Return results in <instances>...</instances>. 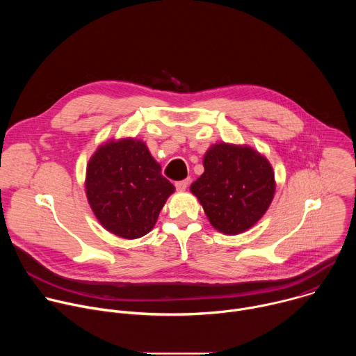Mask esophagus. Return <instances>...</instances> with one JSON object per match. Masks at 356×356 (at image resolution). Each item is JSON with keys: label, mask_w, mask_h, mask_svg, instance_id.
Wrapping results in <instances>:
<instances>
[{"label": "esophagus", "mask_w": 356, "mask_h": 356, "mask_svg": "<svg viewBox=\"0 0 356 356\" xmlns=\"http://www.w3.org/2000/svg\"><path fill=\"white\" fill-rule=\"evenodd\" d=\"M188 183H190V180H188V179H186V180H180V181H177L175 186H176L177 191H184V190L188 187Z\"/></svg>", "instance_id": "obj_1"}]
</instances>
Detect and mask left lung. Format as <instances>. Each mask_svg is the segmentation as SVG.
Instances as JSON below:
<instances>
[{
    "label": "left lung",
    "instance_id": "1",
    "mask_svg": "<svg viewBox=\"0 0 356 356\" xmlns=\"http://www.w3.org/2000/svg\"><path fill=\"white\" fill-rule=\"evenodd\" d=\"M202 165L204 173L190 186V191L217 231L238 235L264 217L276 181L272 165L258 150L220 142L209 147Z\"/></svg>",
    "mask_w": 356,
    "mask_h": 356
}]
</instances>
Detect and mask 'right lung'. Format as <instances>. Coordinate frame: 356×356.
<instances>
[{
    "instance_id": "add662e5",
    "label": "right lung",
    "mask_w": 356,
    "mask_h": 356,
    "mask_svg": "<svg viewBox=\"0 0 356 356\" xmlns=\"http://www.w3.org/2000/svg\"><path fill=\"white\" fill-rule=\"evenodd\" d=\"M145 142L113 139L87 163L86 194L98 220L111 234L136 239L155 227L175 186L162 176Z\"/></svg>"
}]
</instances>
